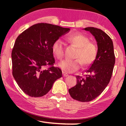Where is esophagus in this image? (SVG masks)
Here are the masks:
<instances>
[{
    "label": "esophagus",
    "mask_w": 126,
    "mask_h": 126,
    "mask_svg": "<svg viewBox=\"0 0 126 126\" xmlns=\"http://www.w3.org/2000/svg\"><path fill=\"white\" fill-rule=\"evenodd\" d=\"M63 76H64V77H67V76H69V75H67V73H66L65 72H63Z\"/></svg>",
    "instance_id": "1"
}]
</instances>
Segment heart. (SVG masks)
<instances>
[{
  "mask_svg": "<svg viewBox=\"0 0 126 126\" xmlns=\"http://www.w3.org/2000/svg\"><path fill=\"white\" fill-rule=\"evenodd\" d=\"M66 41L77 47L74 60H63L59 63V66L64 72L72 73L81 67L82 63L85 66H89L94 63L98 55L96 45L90 41L89 37L79 32L70 34L66 37ZM65 45L61 39H56L52 44V51L55 57L62 59L64 56Z\"/></svg>",
  "mask_w": 126,
  "mask_h": 126,
  "instance_id": "1",
  "label": "heart"
}]
</instances>
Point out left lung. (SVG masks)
<instances>
[{
  "mask_svg": "<svg viewBox=\"0 0 126 126\" xmlns=\"http://www.w3.org/2000/svg\"><path fill=\"white\" fill-rule=\"evenodd\" d=\"M84 30L95 37L98 55L91 67L85 71V77L76 76L77 83L69 89V92L73 99L89 102L98 97L109 83L115 59L113 43L106 33L94 27H87Z\"/></svg>",
  "mask_w": 126,
  "mask_h": 126,
  "instance_id": "8db88e82",
  "label": "left lung"
}]
</instances>
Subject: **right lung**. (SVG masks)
Returning <instances> with one entry per match:
<instances>
[{
	"label": "right lung",
	"mask_w": 126,
	"mask_h": 126,
	"mask_svg": "<svg viewBox=\"0 0 126 126\" xmlns=\"http://www.w3.org/2000/svg\"><path fill=\"white\" fill-rule=\"evenodd\" d=\"M70 28L47 23L32 25L19 34L12 51V75L18 86L31 97L47 94L62 76L54 67L52 44ZM46 66L48 68L45 69Z\"/></svg>",
	"instance_id": "right-lung-1"
}]
</instances>
